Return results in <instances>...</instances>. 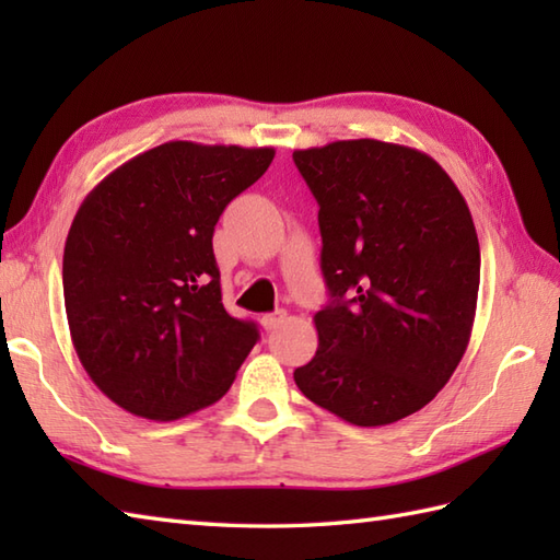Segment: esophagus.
Instances as JSON below:
<instances>
[{
	"label": "esophagus",
	"instance_id": "1",
	"mask_svg": "<svg viewBox=\"0 0 560 560\" xmlns=\"http://www.w3.org/2000/svg\"><path fill=\"white\" fill-rule=\"evenodd\" d=\"M287 311H277V313H269V315H265L261 317V327H265L267 331H273V329H279L283 323H287Z\"/></svg>",
	"mask_w": 560,
	"mask_h": 560
}]
</instances>
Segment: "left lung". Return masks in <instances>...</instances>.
I'll return each mask as SVG.
<instances>
[{
    "label": "left lung",
    "instance_id": "obj_1",
    "mask_svg": "<svg viewBox=\"0 0 560 560\" xmlns=\"http://www.w3.org/2000/svg\"><path fill=\"white\" fill-rule=\"evenodd\" d=\"M319 205L331 303L293 380L353 425L423 409L455 373L477 315L481 253L452 177L423 151L377 139L293 151Z\"/></svg>",
    "mask_w": 560,
    "mask_h": 560
}]
</instances>
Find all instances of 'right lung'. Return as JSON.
I'll use <instances>...</instances> for the list:
<instances>
[{
  "instance_id": "1",
  "label": "right lung",
  "mask_w": 560,
  "mask_h": 560,
  "mask_svg": "<svg viewBox=\"0 0 560 560\" xmlns=\"http://www.w3.org/2000/svg\"><path fill=\"white\" fill-rule=\"evenodd\" d=\"M273 161L271 147L168 141L81 201L62 283L83 371L117 407L175 421L219 401L259 339L225 313L213 225Z\"/></svg>"
}]
</instances>
